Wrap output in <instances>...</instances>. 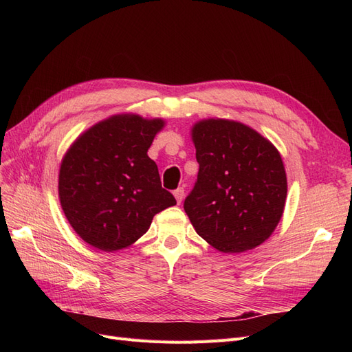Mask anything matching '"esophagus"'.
Here are the masks:
<instances>
[{
  "mask_svg": "<svg viewBox=\"0 0 352 352\" xmlns=\"http://www.w3.org/2000/svg\"><path fill=\"white\" fill-rule=\"evenodd\" d=\"M173 195H175L176 201H177V204H180V202H182V199H184V197H185L184 188H177V189L175 190V192H173Z\"/></svg>",
  "mask_w": 352,
  "mask_h": 352,
  "instance_id": "esophagus-1",
  "label": "esophagus"
}]
</instances>
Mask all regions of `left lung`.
Instances as JSON below:
<instances>
[{
    "label": "left lung",
    "mask_w": 352,
    "mask_h": 352,
    "mask_svg": "<svg viewBox=\"0 0 352 352\" xmlns=\"http://www.w3.org/2000/svg\"><path fill=\"white\" fill-rule=\"evenodd\" d=\"M199 164L185 212L198 235L235 254L269 239L283 214L287 184L274 145L250 126L207 119L192 127Z\"/></svg>",
    "instance_id": "left-lung-1"
}]
</instances>
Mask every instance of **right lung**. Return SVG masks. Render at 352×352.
<instances>
[{
    "mask_svg": "<svg viewBox=\"0 0 352 352\" xmlns=\"http://www.w3.org/2000/svg\"><path fill=\"white\" fill-rule=\"evenodd\" d=\"M163 127L162 119L111 116L83 132L63 157L61 208L94 248H127L150 229L157 212L176 204L146 154Z\"/></svg>",
    "mask_w": 352,
    "mask_h": 352,
    "instance_id": "right-lung-1",
    "label": "right lung"
}]
</instances>
